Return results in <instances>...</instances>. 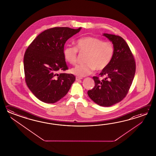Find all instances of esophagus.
<instances>
[{"instance_id": "obj_1", "label": "esophagus", "mask_w": 156, "mask_h": 156, "mask_svg": "<svg viewBox=\"0 0 156 156\" xmlns=\"http://www.w3.org/2000/svg\"><path fill=\"white\" fill-rule=\"evenodd\" d=\"M82 79V78H81V77H76V81H79L80 80Z\"/></svg>"}]
</instances>
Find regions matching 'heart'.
Returning a JSON list of instances; mask_svg holds the SVG:
<instances>
[{
	"instance_id": "obj_1",
	"label": "heart",
	"mask_w": 156,
	"mask_h": 156,
	"mask_svg": "<svg viewBox=\"0 0 156 156\" xmlns=\"http://www.w3.org/2000/svg\"><path fill=\"white\" fill-rule=\"evenodd\" d=\"M75 47L67 45L63 51V56L67 62L74 65L77 61L78 51L87 53L84 61L86 63L77 65L71 69V72L77 76H86L95 70H104L112 60L114 54L113 43L94 37L80 38L75 42Z\"/></svg>"
}]
</instances>
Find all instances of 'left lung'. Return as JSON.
<instances>
[{"label":"left lung","mask_w":156,"mask_h":156,"mask_svg":"<svg viewBox=\"0 0 156 156\" xmlns=\"http://www.w3.org/2000/svg\"><path fill=\"white\" fill-rule=\"evenodd\" d=\"M112 42L114 54L109 65L99 73L103 80L94 76L95 86L87 91L91 99L99 105L110 106L126 96L136 73V62L132 51L122 37L104 33Z\"/></svg>","instance_id":"obj_1"}]
</instances>
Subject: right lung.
<instances>
[{
  "mask_svg": "<svg viewBox=\"0 0 156 156\" xmlns=\"http://www.w3.org/2000/svg\"><path fill=\"white\" fill-rule=\"evenodd\" d=\"M54 27L45 30L27 48L24 55L25 81L32 93L44 103H55L65 96L75 81L63 51L67 40L81 30ZM59 71L62 73L58 74Z\"/></svg>",
  "mask_w": 156,
  "mask_h": 156,
  "instance_id": "right-lung-1",
  "label": "right lung"
}]
</instances>
